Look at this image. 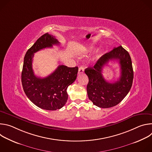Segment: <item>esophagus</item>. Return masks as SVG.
<instances>
[{"label": "esophagus", "mask_w": 152, "mask_h": 152, "mask_svg": "<svg viewBox=\"0 0 152 152\" xmlns=\"http://www.w3.org/2000/svg\"><path fill=\"white\" fill-rule=\"evenodd\" d=\"M83 72H84V68H83V67H82V66L80 67L79 69V71H78V75L82 74Z\"/></svg>", "instance_id": "1"}]
</instances>
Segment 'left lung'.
I'll use <instances>...</instances> for the list:
<instances>
[{"label": "left lung", "mask_w": 152, "mask_h": 152, "mask_svg": "<svg viewBox=\"0 0 152 152\" xmlns=\"http://www.w3.org/2000/svg\"><path fill=\"white\" fill-rule=\"evenodd\" d=\"M113 60H118L120 64L121 76L117 81L110 83L104 79L101 72L104 65ZM85 73L89 79L86 87L88 98L99 107L108 108L118 104L132 85L134 71L131 58L121 46L103 55L93 67L86 69Z\"/></svg>", "instance_id": "1"}]
</instances>
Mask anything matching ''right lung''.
Returning <instances> with one entry per match:
<instances>
[{"mask_svg":"<svg viewBox=\"0 0 152 152\" xmlns=\"http://www.w3.org/2000/svg\"><path fill=\"white\" fill-rule=\"evenodd\" d=\"M55 37L48 33L40 37L28 50L24 58L21 83L28 99L36 106L43 110H59L68 99L67 89L76 79L78 67H68L59 65L50 75L41 78L34 75L32 69L34 54L45 49L59 45Z\"/></svg>","mask_w":152,"mask_h":152,"instance_id":"add662e5","label":"right lung"}]
</instances>
